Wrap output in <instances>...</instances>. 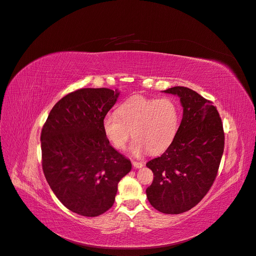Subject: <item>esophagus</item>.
Masks as SVG:
<instances>
[{"label": "esophagus", "mask_w": 256, "mask_h": 256, "mask_svg": "<svg viewBox=\"0 0 256 256\" xmlns=\"http://www.w3.org/2000/svg\"><path fill=\"white\" fill-rule=\"evenodd\" d=\"M132 166L134 168H142L143 167V163L141 162H135V160H132Z\"/></svg>", "instance_id": "34e87169"}]
</instances>
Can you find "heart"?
Listing matches in <instances>:
<instances>
[{"mask_svg":"<svg viewBox=\"0 0 256 256\" xmlns=\"http://www.w3.org/2000/svg\"><path fill=\"white\" fill-rule=\"evenodd\" d=\"M180 121L176 102L170 98L136 96L102 119L104 136L117 150H124L132 132L130 152L138 156L148 150L152 154L165 150L176 136Z\"/></svg>","mask_w":256,"mask_h":256,"instance_id":"1","label":"heart"}]
</instances>
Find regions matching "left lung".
<instances>
[{
	"label": "left lung",
	"mask_w": 256,
	"mask_h": 256,
	"mask_svg": "<svg viewBox=\"0 0 256 256\" xmlns=\"http://www.w3.org/2000/svg\"><path fill=\"white\" fill-rule=\"evenodd\" d=\"M180 100L182 119L166 152L146 166L154 172L147 199L160 212L182 214L199 204L217 176L224 150L222 120L212 102L186 87L164 91Z\"/></svg>",
	"instance_id": "obj_1"
}]
</instances>
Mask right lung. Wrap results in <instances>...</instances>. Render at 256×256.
Listing matches in <instances>:
<instances>
[{"mask_svg":"<svg viewBox=\"0 0 256 256\" xmlns=\"http://www.w3.org/2000/svg\"><path fill=\"white\" fill-rule=\"evenodd\" d=\"M118 96V90L108 88L68 93L52 106L42 130L46 180L61 204L80 216L109 210L118 182L132 169L102 130V119Z\"/></svg>","mask_w":256,"mask_h":256,"instance_id":"right-lung-1","label":"right lung"}]
</instances>
